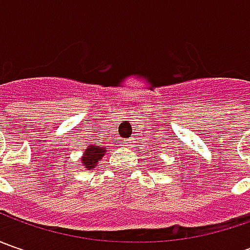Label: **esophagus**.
Instances as JSON below:
<instances>
[{
    "label": "esophagus",
    "mask_w": 250,
    "mask_h": 250,
    "mask_svg": "<svg viewBox=\"0 0 250 250\" xmlns=\"http://www.w3.org/2000/svg\"><path fill=\"white\" fill-rule=\"evenodd\" d=\"M122 143H124L125 146H132L133 140H132V139H125V140H122Z\"/></svg>",
    "instance_id": "34e87169"
}]
</instances>
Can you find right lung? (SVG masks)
Listing matches in <instances>:
<instances>
[{"mask_svg": "<svg viewBox=\"0 0 250 250\" xmlns=\"http://www.w3.org/2000/svg\"><path fill=\"white\" fill-rule=\"evenodd\" d=\"M105 150L104 147H99V146H89L87 149L83 151V157H82V163L83 166L86 168H94V166L99 163L101 160V157L104 156Z\"/></svg>", "mask_w": 250, "mask_h": 250, "instance_id": "1", "label": "right lung"}]
</instances>
